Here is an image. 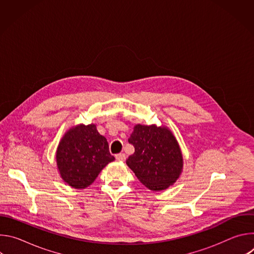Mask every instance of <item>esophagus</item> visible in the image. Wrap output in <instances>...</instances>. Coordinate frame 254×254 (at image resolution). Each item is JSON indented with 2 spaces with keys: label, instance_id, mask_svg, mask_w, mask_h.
Masks as SVG:
<instances>
[{
  "label": "esophagus",
  "instance_id": "34e87169",
  "mask_svg": "<svg viewBox=\"0 0 254 254\" xmlns=\"http://www.w3.org/2000/svg\"><path fill=\"white\" fill-rule=\"evenodd\" d=\"M126 154H124V153H121V154H118V155H116V159L118 160V161H120V162H124V161H126Z\"/></svg>",
  "mask_w": 254,
  "mask_h": 254
}]
</instances>
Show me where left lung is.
I'll list each match as a JSON object with an SVG mask.
<instances>
[{"label":"left lung","instance_id":"1","mask_svg":"<svg viewBox=\"0 0 254 254\" xmlns=\"http://www.w3.org/2000/svg\"><path fill=\"white\" fill-rule=\"evenodd\" d=\"M128 142L134 147V153L127 165L142 185L152 191H162L176 182L182 173L183 156L169 128L136 125Z\"/></svg>","mask_w":254,"mask_h":254}]
</instances>
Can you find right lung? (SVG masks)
Here are the masks:
<instances>
[{
  "instance_id": "right-lung-1",
  "label": "right lung",
  "mask_w": 254,
  "mask_h": 254,
  "mask_svg": "<svg viewBox=\"0 0 254 254\" xmlns=\"http://www.w3.org/2000/svg\"><path fill=\"white\" fill-rule=\"evenodd\" d=\"M115 161L108 150V142L96 126L79 125L71 127L61 138L56 163L65 183L75 189L91 185L100 171Z\"/></svg>"
}]
</instances>
